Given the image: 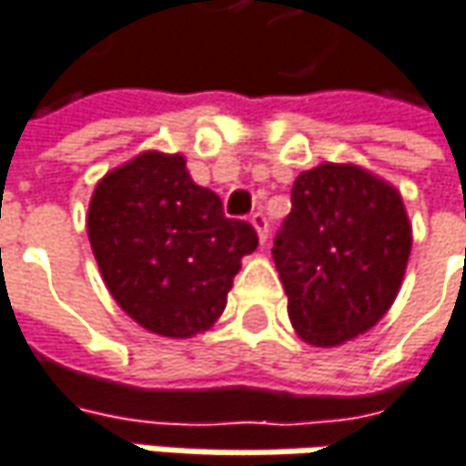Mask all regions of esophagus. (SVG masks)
Here are the masks:
<instances>
[{"label":"esophagus","instance_id":"obj_1","mask_svg":"<svg viewBox=\"0 0 466 466\" xmlns=\"http://www.w3.org/2000/svg\"><path fill=\"white\" fill-rule=\"evenodd\" d=\"M251 225H254L259 241L265 244V241H268V228H270V225H268V217L262 215V212H254V215H251Z\"/></svg>","mask_w":466,"mask_h":466}]
</instances>
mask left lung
Returning <instances> with one entry per match:
<instances>
[{"label":"left lung","mask_w":466,"mask_h":466,"mask_svg":"<svg viewBox=\"0 0 466 466\" xmlns=\"http://www.w3.org/2000/svg\"><path fill=\"white\" fill-rule=\"evenodd\" d=\"M411 254L400 193L352 164H320L291 187L273 241L289 318L318 348L369 331L390 310Z\"/></svg>","instance_id":"1"}]
</instances>
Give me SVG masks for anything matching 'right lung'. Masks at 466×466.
Segmentation results:
<instances>
[{
    "label": "right lung",
    "instance_id": "right-lung-1",
    "mask_svg": "<svg viewBox=\"0 0 466 466\" xmlns=\"http://www.w3.org/2000/svg\"><path fill=\"white\" fill-rule=\"evenodd\" d=\"M86 233L121 310L161 337L207 331L225 310L257 230L190 180L183 156L140 153L92 193Z\"/></svg>",
    "mask_w": 466,
    "mask_h": 466
}]
</instances>
